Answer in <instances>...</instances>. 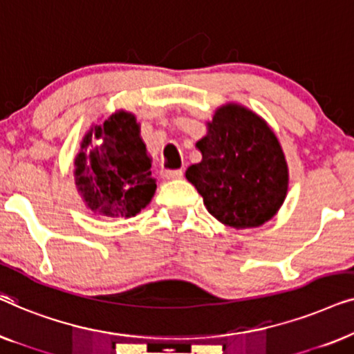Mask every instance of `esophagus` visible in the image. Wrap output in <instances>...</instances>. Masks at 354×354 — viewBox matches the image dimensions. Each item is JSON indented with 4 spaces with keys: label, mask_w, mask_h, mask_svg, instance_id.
<instances>
[{
    "label": "esophagus",
    "mask_w": 354,
    "mask_h": 354,
    "mask_svg": "<svg viewBox=\"0 0 354 354\" xmlns=\"http://www.w3.org/2000/svg\"><path fill=\"white\" fill-rule=\"evenodd\" d=\"M182 176H183L182 171H164L161 174L164 180H176V178H182Z\"/></svg>",
    "instance_id": "34e87169"
}]
</instances>
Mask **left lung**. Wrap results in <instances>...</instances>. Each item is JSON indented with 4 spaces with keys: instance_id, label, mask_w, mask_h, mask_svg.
<instances>
[{
    "instance_id": "8db88e82",
    "label": "left lung",
    "mask_w": 354,
    "mask_h": 354,
    "mask_svg": "<svg viewBox=\"0 0 354 354\" xmlns=\"http://www.w3.org/2000/svg\"><path fill=\"white\" fill-rule=\"evenodd\" d=\"M196 142L201 161L187 180L207 212L232 229H256L272 219L288 193V164L266 120L239 103H225Z\"/></svg>"
}]
</instances>
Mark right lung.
<instances>
[{
    "label": "right lung",
    "mask_w": 354,
    "mask_h": 354,
    "mask_svg": "<svg viewBox=\"0 0 354 354\" xmlns=\"http://www.w3.org/2000/svg\"><path fill=\"white\" fill-rule=\"evenodd\" d=\"M151 161L135 114L115 111L82 138L74 159L77 192L95 214L129 219L145 209L156 192Z\"/></svg>",
    "instance_id": "obj_1"
}]
</instances>
